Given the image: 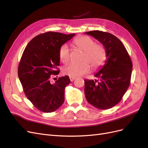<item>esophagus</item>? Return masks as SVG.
Returning a JSON list of instances; mask_svg holds the SVG:
<instances>
[{
	"instance_id": "obj_1",
	"label": "esophagus",
	"mask_w": 148,
	"mask_h": 148,
	"mask_svg": "<svg viewBox=\"0 0 148 148\" xmlns=\"http://www.w3.org/2000/svg\"><path fill=\"white\" fill-rule=\"evenodd\" d=\"M69 79H70V81H71V82H73V81H74L75 79V77H69Z\"/></svg>"
}]
</instances>
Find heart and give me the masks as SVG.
<instances>
[{"label": "heart", "instance_id": "1", "mask_svg": "<svg viewBox=\"0 0 148 148\" xmlns=\"http://www.w3.org/2000/svg\"><path fill=\"white\" fill-rule=\"evenodd\" d=\"M73 44L79 50L83 51L81 64H69L63 69L62 73L69 77H77L87 74L90 71V64L93 69L100 66L106 58V51L102 45L95 44L94 40L87 36L75 38ZM59 58L63 64L70 60V50L66 45H62L59 50Z\"/></svg>", "mask_w": 148, "mask_h": 148}]
</instances>
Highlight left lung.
<instances>
[{
  "label": "left lung",
  "instance_id": "1",
  "mask_svg": "<svg viewBox=\"0 0 148 148\" xmlns=\"http://www.w3.org/2000/svg\"><path fill=\"white\" fill-rule=\"evenodd\" d=\"M91 35L102 43L106 51L105 64L94 76L98 79H85L87 102L94 107L106 110L119 103L130 84L133 64L122 42L110 33L94 30Z\"/></svg>",
  "mask_w": 148,
  "mask_h": 148
}]
</instances>
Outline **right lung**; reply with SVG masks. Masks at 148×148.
<instances>
[{"mask_svg":"<svg viewBox=\"0 0 148 148\" xmlns=\"http://www.w3.org/2000/svg\"><path fill=\"white\" fill-rule=\"evenodd\" d=\"M75 34L66 35L48 32L29 42L21 58L18 75L27 99L39 110L51 113L60 108L64 101V90L70 84L65 75L51 82L60 73L59 50Z\"/></svg>","mask_w":148,"mask_h":148,"instance_id":"add662e5","label":"right lung"}]
</instances>
